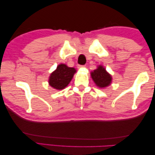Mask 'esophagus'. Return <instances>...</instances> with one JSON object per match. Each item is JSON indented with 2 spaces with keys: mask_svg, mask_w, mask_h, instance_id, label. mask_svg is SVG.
I'll return each mask as SVG.
<instances>
[{
  "mask_svg": "<svg viewBox=\"0 0 155 155\" xmlns=\"http://www.w3.org/2000/svg\"><path fill=\"white\" fill-rule=\"evenodd\" d=\"M83 67H84V66H83V65H79V66H78V68H83Z\"/></svg>",
  "mask_w": 155,
  "mask_h": 155,
  "instance_id": "esophagus-1",
  "label": "esophagus"
}]
</instances>
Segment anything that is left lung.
Returning a JSON list of instances; mask_svg holds the SVG:
<instances>
[{"label": "left lung", "mask_w": 155, "mask_h": 155, "mask_svg": "<svg viewBox=\"0 0 155 155\" xmlns=\"http://www.w3.org/2000/svg\"><path fill=\"white\" fill-rule=\"evenodd\" d=\"M91 75L95 84L101 88L110 86L112 82V77L106 71L103 66L99 65L97 69L91 73Z\"/></svg>", "instance_id": "obj_1"}]
</instances>
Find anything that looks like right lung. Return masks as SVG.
<instances>
[{"label":"right lung","mask_w":155,"mask_h":155,"mask_svg":"<svg viewBox=\"0 0 155 155\" xmlns=\"http://www.w3.org/2000/svg\"><path fill=\"white\" fill-rule=\"evenodd\" d=\"M75 72L76 70L74 68L68 67L64 64H60L50 75L49 85L55 89L62 90L67 87Z\"/></svg>","instance_id":"right-lung-1"}]
</instances>
